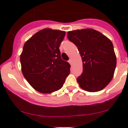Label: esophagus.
<instances>
[{
    "instance_id": "34e87169",
    "label": "esophagus",
    "mask_w": 128,
    "mask_h": 128,
    "mask_svg": "<svg viewBox=\"0 0 128 128\" xmlns=\"http://www.w3.org/2000/svg\"><path fill=\"white\" fill-rule=\"evenodd\" d=\"M68 62H69V64H72V60H71V59H69V61H68Z\"/></svg>"
}]
</instances>
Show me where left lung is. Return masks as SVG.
<instances>
[{"label":"left lung","instance_id":"left-lung-1","mask_svg":"<svg viewBox=\"0 0 128 128\" xmlns=\"http://www.w3.org/2000/svg\"><path fill=\"white\" fill-rule=\"evenodd\" d=\"M68 38L82 57L83 72L77 78L80 87L90 92L104 89L113 78L116 66L112 41L91 28L68 32Z\"/></svg>","mask_w":128,"mask_h":128}]
</instances>
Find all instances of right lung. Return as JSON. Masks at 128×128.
Segmentation results:
<instances>
[{
	"mask_svg": "<svg viewBox=\"0 0 128 128\" xmlns=\"http://www.w3.org/2000/svg\"><path fill=\"white\" fill-rule=\"evenodd\" d=\"M64 31L46 28L24 43L20 56L23 75L36 91L50 94L59 90L70 74V65L61 59L59 46Z\"/></svg>",
	"mask_w": 128,
	"mask_h": 128,
	"instance_id": "add662e5",
	"label": "right lung"
}]
</instances>
